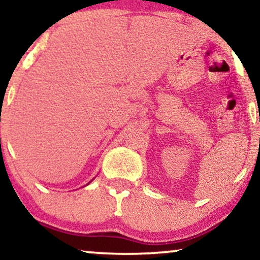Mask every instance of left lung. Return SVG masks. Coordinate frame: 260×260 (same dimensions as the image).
<instances>
[{"label":"left lung","mask_w":260,"mask_h":260,"mask_svg":"<svg viewBox=\"0 0 260 260\" xmlns=\"http://www.w3.org/2000/svg\"><path fill=\"white\" fill-rule=\"evenodd\" d=\"M259 121H260V115H259Z\"/></svg>","instance_id":"obj_1"}]
</instances>
